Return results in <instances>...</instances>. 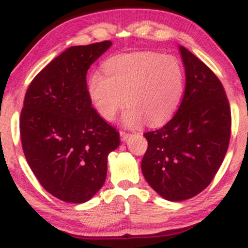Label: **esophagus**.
I'll list each match as a JSON object with an SVG mask.
<instances>
[{"instance_id": "obj_1", "label": "esophagus", "mask_w": 248, "mask_h": 248, "mask_svg": "<svg viewBox=\"0 0 248 248\" xmlns=\"http://www.w3.org/2000/svg\"><path fill=\"white\" fill-rule=\"evenodd\" d=\"M130 136V134L129 133H127V132H124V130H120V138H121V140L122 141H126L128 138H129Z\"/></svg>"}]
</instances>
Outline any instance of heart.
Instances as JSON below:
<instances>
[{
    "label": "heart",
    "instance_id": "b5f03b06",
    "mask_svg": "<svg viewBox=\"0 0 248 248\" xmlns=\"http://www.w3.org/2000/svg\"><path fill=\"white\" fill-rule=\"evenodd\" d=\"M106 75L92 73L88 94L99 115L113 120L126 105L124 124L157 126L171 118L184 91V71L172 56L139 52L116 56L105 62Z\"/></svg>",
    "mask_w": 248,
    "mask_h": 248
}]
</instances>
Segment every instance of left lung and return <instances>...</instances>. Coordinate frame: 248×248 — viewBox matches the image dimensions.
<instances>
[{
  "label": "left lung",
  "instance_id": "left-lung-1",
  "mask_svg": "<svg viewBox=\"0 0 248 248\" xmlns=\"http://www.w3.org/2000/svg\"><path fill=\"white\" fill-rule=\"evenodd\" d=\"M186 91L177 112L157 130L144 133L141 169L149 186L167 201L195 197L223 163L231 136V108L218 77L184 46Z\"/></svg>",
  "mask_w": 248,
  "mask_h": 248
}]
</instances>
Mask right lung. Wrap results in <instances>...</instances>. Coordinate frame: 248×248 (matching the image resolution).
<instances>
[{
    "label": "right lung",
    "mask_w": 248,
    "mask_h": 248,
    "mask_svg": "<svg viewBox=\"0 0 248 248\" xmlns=\"http://www.w3.org/2000/svg\"><path fill=\"white\" fill-rule=\"evenodd\" d=\"M112 42L71 46L37 75L19 120L22 148L42 186L67 203L87 202L104 186L108 154L120 136L92 107L86 73Z\"/></svg>",
    "instance_id": "obj_1"
}]
</instances>
